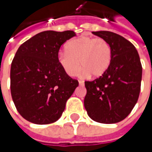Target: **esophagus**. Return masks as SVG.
Here are the masks:
<instances>
[{
  "label": "esophagus",
  "mask_w": 152,
  "mask_h": 152,
  "mask_svg": "<svg viewBox=\"0 0 152 152\" xmlns=\"http://www.w3.org/2000/svg\"><path fill=\"white\" fill-rule=\"evenodd\" d=\"M79 84L80 86H83V85H85V82L83 80H79Z\"/></svg>",
  "instance_id": "34e87169"
}]
</instances>
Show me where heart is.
<instances>
[{"instance_id": "obj_1", "label": "heart", "mask_w": 152, "mask_h": 152, "mask_svg": "<svg viewBox=\"0 0 152 152\" xmlns=\"http://www.w3.org/2000/svg\"><path fill=\"white\" fill-rule=\"evenodd\" d=\"M66 50L58 53L57 61L72 77L78 74L81 64L85 75L91 74L93 77L102 76L111 64L112 47L104 39L82 35L68 41Z\"/></svg>"}]
</instances>
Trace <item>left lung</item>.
Returning <instances> with one entry per match:
<instances>
[{
    "instance_id": "left-lung-1",
    "label": "left lung",
    "mask_w": 152,
    "mask_h": 152,
    "mask_svg": "<svg viewBox=\"0 0 152 152\" xmlns=\"http://www.w3.org/2000/svg\"><path fill=\"white\" fill-rule=\"evenodd\" d=\"M112 47L108 69L96 79L85 81V107L91 119L116 124L131 113L140 96L142 66L134 45L118 34L92 32Z\"/></svg>"
}]
</instances>
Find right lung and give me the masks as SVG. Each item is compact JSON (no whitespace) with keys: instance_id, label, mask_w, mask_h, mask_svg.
Segmentation results:
<instances>
[{"instance_id":"right-lung-1","label":"right lung","mask_w":152,"mask_h":152,"mask_svg":"<svg viewBox=\"0 0 152 152\" xmlns=\"http://www.w3.org/2000/svg\"><path fill=\"white\" fill-rule=\"evenodd\" d=\"M72 30L39 33L21 45L11 66V94L21 116L35 124L60 118L79 86L57 61L60 47L75 36Z\"/></svg>"}]
</instances>
